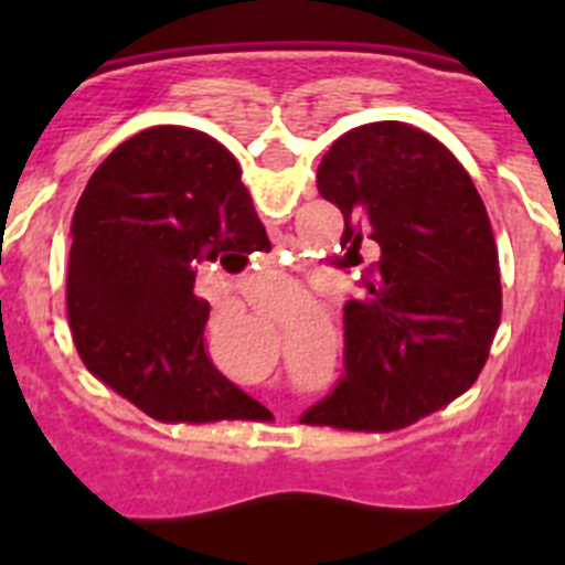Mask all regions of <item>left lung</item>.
Returning a JSON list of instances; mask_svg holds the SVG:
<instances>
[{"label":"left lung","mask_w":565,"mask_h":565,"mask_svg":"<svg viewBox=\"0 0 565 565\" xmlns=\"http://www.w3.org/2000/svg\"><path fill=\"white\" fill-rule=\"evenodd\" d=\"M317 186L344 217L342 266L362 274L344 306V379L302 422L398 430L469 391L489 356L501 271L487 206L456 154L402 121L337 138Z\"/></svg>","instance_id":"obj_1"}]
</instances>
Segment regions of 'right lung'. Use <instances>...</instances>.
Instances as JSON below:
<instances>
[{"label": "right lung", "mask_w": 565, "mask_h": 565, "mask_svg": "<svg viewBox=\"0 0 565 565\" xmlns=\"http://www.w3.org/2000/svg\"><path fill=\"white\" fill-rule=\"evenodd\" d=\"M239 174L206 132L152 127L104 158L73 214L67 322L78 356L154 422H234L263 407L212 364L209 302L194 297L198 263L271 248Z\"/></svg>", "instance_id": "obj_1"}]
</instances>
